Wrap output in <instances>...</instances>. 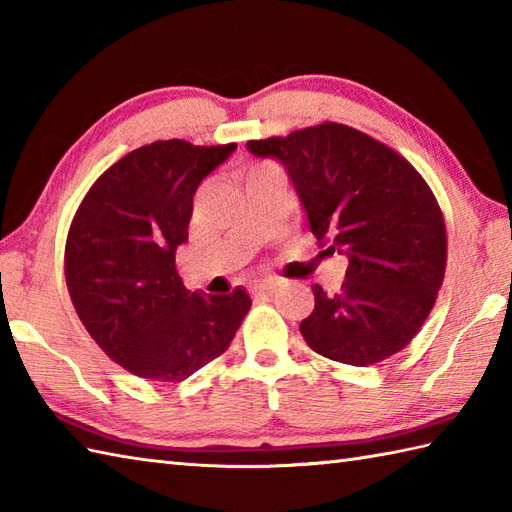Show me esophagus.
Instances as JSON below:
<instances>
[{
    "instance_id": "34e87169",
    "label": "esophagus",
    "mask_w": 512,
    "mask_h": 512,
    "mask_svg": "<svg viewBox=\"0 0 512 512\" xmlns=\"http://www.w3.org/2000/svg\"><path fill=\"white\" fill-rule=\"evenodd\" d=\"M277 288V281H262V284H255L250 288L253 295H268V292H273Z\"/></svg>"
}]
</instances>
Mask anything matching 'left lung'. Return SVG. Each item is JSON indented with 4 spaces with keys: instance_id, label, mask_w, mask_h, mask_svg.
Instances as JSON below:
<instances>
[{
    "instance_id": "1",
    "label": "left lung",
    "mask_w": 512,
    "mask_h": 512,
    "mask_svg": "<svg viewBox=\"0 0 512 512\" xmlns=\"http://www.w3.org/2000/svg\"><path fill=\"white\" fill-rule=\"evenodd\" d=\"M286 167L310 231L347 257L341 292L312 286L303 339L332 361L367 367L409 345L436 303L447 228L427 182L394 149L339 123L248 140Z\"/></svg>"
}]
</instances>
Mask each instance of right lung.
I'll use <instances>...</instances> for the list:
<instances>
[{
	"label": "right lung",
	"mask_w": 512,
	"mask_h": 512,
	"mask_svg": "<svg viewBox=\"0 0 512 512\" xmlns=\"http://www.w3.org/2000/svg\"><path fill=\"white\" fill-rule=\"evenodd\" d=\"M235 149L173 138L129 151L74 215L65 242L74 310L101 350L140 378H189L226 352L253 303L242 286L191 292L176 270L193 195Z\"/></svg>",
	"instance_id": "1"
}]
</instances>
